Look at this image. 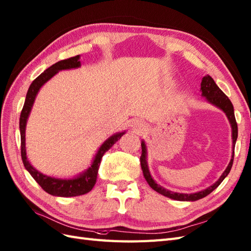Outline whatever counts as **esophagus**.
Wrapping results in <instances>:
<instances>
[{"label":"esophagus","instance_id":"34e87169","mask_svg":"<svg viewBox=\"0 0 251 251\" xmlns=\"http://www.w3.org/2000/svg\"><path fill=\"white\" fill-rule=\"evenodd\" d=\"M132 130L136 133H143L144 131L147 130L146 124L142 123L141 120H135L134 123L132 124Z\"/></svg>","mask_w":251,"mask_h":251}]
</instances>
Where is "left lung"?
I'll return each mask as SVG.
<instances>
[{
    "mask_svg": "<svg viewBox=\"0 0 251 251\" xmlns=\"http://www.w3.org/2000/svg\"><path fill=\"white\" fill-rule=\"evenodd\" d=\"M201 95L206 100L207 102L211 103L215 107L219 108L220 110H222L225 115L228 119L230 126H231V137H232V154H231V159L227 165L226 170L223 172L221 175V177L218 179L217 182H215L214 184L210 185L209 187L203 189V191L193 193V194H183V193H174L172 191H169V189L164 188L163 186L159 185L157 182L151 177V175L149 170V164H148V149H147V144L144 142V140L141 141V150H142V154L140 157V163H141V169L143 172V176L146 178L147 182L149 185L154 189L155 192L161 194L168 198L174 199V200H178V201H197L199 199L204 198L207 195H209L212 191L221 184V182L227 177V175L229 174L232 162H233V156H234V146H235V141H237L238 138V125L237 121H235L234 117V111H233V105L231 101L229 100V98L227 97L223 92L222 90L220 89L215 80L212 79L209 75H205V76L202 78L201 81Z\"/></svg>",
    "mask_w": 251,
    "mask_h": 251,
    "instance_id": "8db88e82",
    "label": "left lung"
}]
</instances>
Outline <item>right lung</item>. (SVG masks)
Here are the masks:
<instances>
[{
  "label": "right lung",
  "instance_id": "obj_1",
  "mask_svg": "<svg viewBox=\"0 0 251 251\" xmlns=\"http://www.w3.org/2000/svg\"><path fill=\"white\" fill-rule=\"evenodd\" d=\"M80 55H76L70 57L68 59L60 60V62L55 63L49 67L48 69L45 70L40 76H37L31 85H30L28 92L26 95V100L24 107L21 112V117H20V133H21V155H22V160L24 163L25 169L31 175L32 178L41 185V187L44 189L45 192L52 196L56 197H75V196H80L89 193L91 189L96 183L97 179V174L98 169H100L101 158L105 151H109L113 144L116 141H118L121 136L125 135L126 131L124 132H118L113 134L112 136L105 140L100 149L97 150L96 154L93 158L92 163L89 166V168L78 174L77 176L73 178H55L47 176V175H44L41 172L35 170L31 163L29 162L27 158L26 153V126H27V120L29 118L30 112L32 110L34 100L36 98L37 93L40 92L41 88L46 83L48 80H50L56 73L63 70H70V69H76L81 66L80 63Z\"/></svg>",
  "mask_w": 251,
  "mask_h": 251
}]
</instances>
